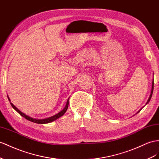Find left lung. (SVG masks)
Listing matches in <instances>:
<instances>
[{
  "instance_id": "left-lung-1",
  "label": "left lung",
  "mask_w": 159,
  "mask_h": 159,
  "mask_svg": "<svg viewBox=\"0 0 159 159\" xmlns=\"http://www.w3.org/2000/svg\"><path fill=\"white\" fill-rule=\"evenodd\" d=\"M153 89H154V80H152V89H151V93H150V97H149V98H148V101H147V102H146V105L147 104L149 101H150V99H151V97H152V93H153ZM142 108H141L139 111H138V112H137V113H138V112H140V111L141 110ZM136 113V114H137Z\"/></svg>"
}]
</instances>
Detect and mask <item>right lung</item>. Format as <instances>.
<instances>
[{
  "label": "right lung",
  "instance_id": "right-lung-1",
  "mask_svg": "<svg viewBox=\"0 0 159 159\" xmlns=\"http://www.w3.org/2000/svg\"><path fill=\"white\" fill-rule=\"evenodd\" d=\"M7 97H8V99H9V101H10V103L11 105V106L13 107V108L15 109V110L17 111V113H19L20 115H21V116H23V117H25V119H27V120L29 121H31L32 122H34V123H36V124H48V123H50V122H52L54 121L55 120H56L57 119H58L59 117H60L61 116H62L65 113H66L67 109H68V101H69V98L67 100V102H66V105H65L64 108L62 109V111H60L59 113H57V114L53 116H51V117H47V118H44V119H37V118H34V117H31L29 116H27L26 114H25V113H23L22 111H21L19 110V109H18L17 107H16L15 105L12 103L11 102V100L9 99V97L7 95Z\"/></svg>",
  "mask_w": 159,
  "mask_h": 159
}]
</instances>
